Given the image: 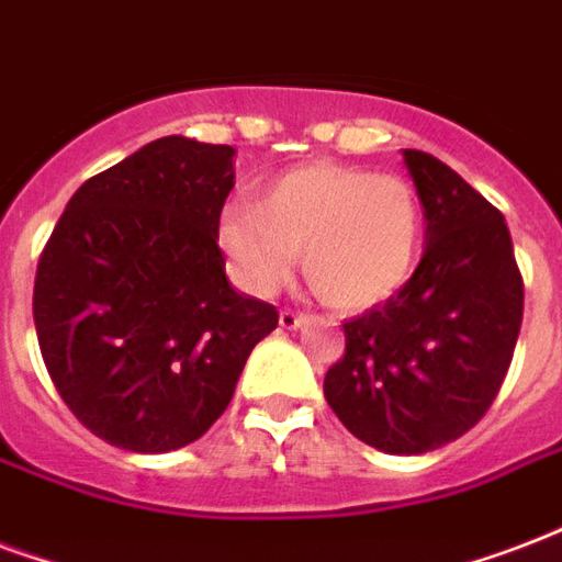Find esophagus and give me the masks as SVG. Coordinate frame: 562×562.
Here are the masks:
<instances>
[{"instance_id": "1", "label": "esophagus", "mask_w": 562, "mask_h": 562, "mask_svg": "<svg viewBox=\"0 0 562 562\" xmlns=\"http://www.w3.org/2000/svg\"><path fill=\"white\" fill-rule=\"evenodd\" d=\"M306 324V315L303 312H294V310H282L280 312V327L285 329H297Z\"/></svg>"}]
</instances>
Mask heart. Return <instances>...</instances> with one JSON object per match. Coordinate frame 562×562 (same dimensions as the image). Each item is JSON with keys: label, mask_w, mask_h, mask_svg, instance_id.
Here are the masks:
<instances>
[{"label": "heart", "mask_w": 562, "mask_h": 562, "mask_svg": "<svg viewBox=\"0 0 562 562\" xmlns=\"http://www.w3.org/2000/svg\"><path fill=\"white\" fill-rule=\"evenodd\" d=\"M217 244L252 294L280 291L303 247L321 297L336 310H368L409 280L422 247V203L401 177L315 161L273 179L259 205H226Z\"/></svg>", "instance_id": "b5f03b06"}]
</instances>
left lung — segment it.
Here are the masks:
<instances>
[{"label":"left lung","instance_id":"obj_1","mask_svg":"<svg viewBox=\"0 0 562 562\" xmlns=\"http://www.w3.org/2000/svg\"><path fill=\"white\" fill-rule=\"evenodd\" d=\"M427 217L413 277L345 324L324 376L338 422L385 453H427L481 422L513 362L525 282L504 214L422 149H404Z\"/></svg>","mask_w":562,"mask_h":562}]
</instances>
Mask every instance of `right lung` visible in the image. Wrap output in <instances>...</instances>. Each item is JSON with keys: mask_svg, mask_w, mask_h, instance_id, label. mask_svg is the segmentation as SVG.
<instances>
[{"mask_svg": "<svg viewBox=\"0 0 562 562\" xmlns=\"http://www.w3.org/2000/svg\"><path fill=\"white\" fill-rule=\"evenodd\" d=\"M235 149L167 135L70 196L34 277V327L70 413L114 448L165 453L212 427L277 306L226 280L217 224Z\"/></svg>", "mask_w": 562, "mask_h": 562, "instance_id": "right-lung-1", "label": "right lung"}]
</instances>
